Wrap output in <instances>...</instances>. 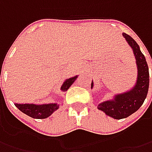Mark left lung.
<instances>
[{
	"mask_svg": "<svg viewBox=\"0 0 152 152\" xmlns=\"http://www.w3.org/2000/svg\"><path fill=\"white\" fill-rule=\"evenodd\" d=\"M128 44L131 46L135 56L138 77L134 88L128 92L116 95L113 101L100 103L97 108L115 119H122L135 113L143 104L149 89V69L143 53L136 41L125 33L123 34ZM93 88V82L91 83Z\"/></svg>",
	"mask_w": 152,
	"mask_h": 152,
	"instance_id": "8db88e82",
	"label": "left lung"
}]
</instances>
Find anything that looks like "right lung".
Returning <instances> with one entry per match:
<instances>
[{
	"label": "right lung",
	"instance_id": "1",
	"mask_svg": "<svg viewBox=\"0 0 152 152\" xmlns=\"http://www.w3.org/2000/svg\"><path fill=\"white\" fill-rule=\"evenodd\" d=\"M78 76L66 79L65 82L62 84L61 90L62 91H67L68 88L73 85V83L77 79ZM15 106L20 110L22 113H25L28 116L33 118L37 119H43L46 118L49 116L57 110L59 105L56 103H50V104H43V105H35V104H18L16 103Z\"/></svg>",
	"mask_w": 152,
	"mask_h": 152
}]
</instances>
